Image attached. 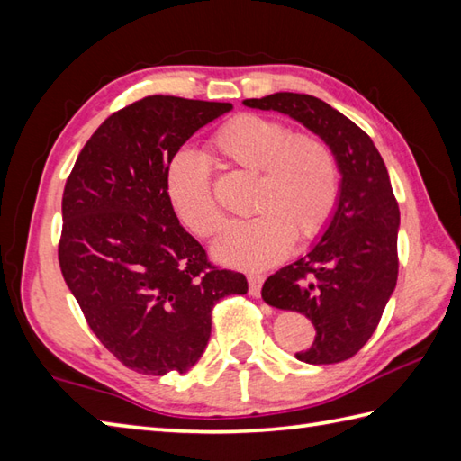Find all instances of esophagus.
Wrapping results in <instances>:
<instances>
[{
    "label": "esophagus",
    "instance_id": "34e87169",
    "mask_svg": "<svg viewBox=\"0 0 461 461\" xmlns=\"http://www.w3.org/2000/svg\"><path fill=\"white\" fill-rule=\"evenodd\" d=\"M263 276H258V273H251L248 276V283H249V295L251 297H259L261 295V285H263Z\"/></svg>",
    "mask_w": 461,
    "mask_h": 461
}]
</instances>
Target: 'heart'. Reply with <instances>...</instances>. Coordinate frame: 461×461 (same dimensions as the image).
Instances as JSON below:
<instances>
[{
  "mask_svg": "<svg viewBox=\"0 0 461 461\" xmlns=\"http://www.w3.org/2000/svg\"><path fill=\"white\" fill-rule=\"evenodd\" d=\"M208 152L221 168L256 174L249 220L230 223L213 256L238 269H266L289 253L293 240H311L337 208L340 172L330 144L312 132H291L271 116L243 113L212 134ZM166 195L182 223L198 238L221 228L223 213L210 172L190 152L166 166Z\"/></svg>",
  "mask_w": 461,
  "mask_h": 461,
  "instance_id": "heart-1",
  "label": "heart"
}]
</instances>
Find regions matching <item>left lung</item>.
I'll list each match as a JSON object with an SVG mask.
<instances>
[{"mask_svg": "<svg viewBox=\"0 0 461 461\" xmlns=\"http://www.w3.org/2000/svg\"><path fill=\"white\" fill-rule=\"evenodd\" d=\"M243 104L289 114L337 154L342 180L327 231L261 289L267 305L297 311L315 325V340L297 360L335 365L366 345L396 287L400 210L388 170L370 136L317 96L276 93Z\"/></svg>", "mask_w": 461, "mask_h": 461, "instance_id": "8db88e82", "label": "left lung"}]
</instances>
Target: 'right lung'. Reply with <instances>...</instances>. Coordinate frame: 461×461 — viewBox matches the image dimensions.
<instances>
[{"mask_svg": "<svg viewBox=\"0 0 461 461\" xmlns=\"http://www.w3.org/2000/svg\"><path fill=\"white\" fill-rule=\"evenodd\" d=\"M228 111L144 96L95 131L65 184V283L104 348L140 375H184L208 345L215 303L248 293L243 273L213 266L182 228L164 185L180 146Z\"/></svg>", "mask_w": 461, "mask_h": 461, "instance_id": "add662e5", "label": "right lung"}]
</instances>
